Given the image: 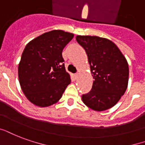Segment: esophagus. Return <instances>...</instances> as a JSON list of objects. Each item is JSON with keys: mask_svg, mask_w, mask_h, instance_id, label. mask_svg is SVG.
I'll return each instance as SVG.
<instances>
[{"mask_svg": "<svg viewBox=\"0 0 145 145\" xmlns=\"http://www.w3.org/2000/svg\"><path fill=\"white\" fill-rule=\"evenodd\" d=\"M74 78L76 79H77L78 78H79V74L76 73V74H74Z\"/></svg>", "mask_w": 145, "mask_h": 145, "instance_id": "esophagus-1", "label": "esophagus"}]
</instances>
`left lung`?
<instances>
[{"label":"left lung","instance_id":"1","mask_svg":"<svg viewBox=\"0 0 145 145\" xmlns=\"http://www.w3.org/2000/svg\"><path fill=\"white\" fill-rule=\"evenodd\" d=\"M84 48L93 76L92 90L82 100L89 108L102 112L112 108L125 94L128 83L127 59L112 40L96 36H76Z\"/></svg>","mask_w":145,"mask_h":145}]
</instances>
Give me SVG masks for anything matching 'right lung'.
<instances>
[{"instance_id":"obj_1","label":"right lung","mask_w":145,"mask_h":145,"mask_svg":"<svg viewBox=\"0 0 145 145\" xmlns=\"http://www.w3.org/2000/svg\"><path fill=\"white\" fill-rule=\"evenodd\" d=\"M74 34L62 30L44 33L27 43L18 65L20 88L27 99L44 108L60 99L71 82L62 52Z\"/></svg>"}]
</instances>
